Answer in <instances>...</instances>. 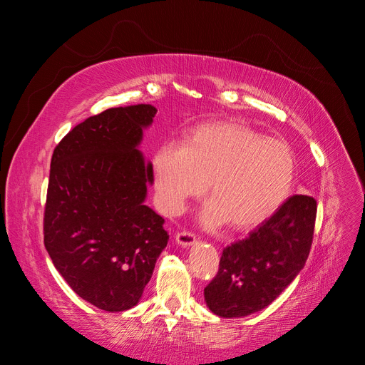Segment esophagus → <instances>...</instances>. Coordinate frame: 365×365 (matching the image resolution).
<instances>
[{
  "label": "esophagus",
  "instance_id": "obj_1",
  "mask_svg": "<svg viewBox=\"0 0 365 365\" xmlns=\"http://www.w3.org/2000/svg\"><path fill=\"white\" fill-rule=\"evenodd\" d=\"M175 240H176V244L181 247H190L195 244L196 236L193 233H190V231H181V233H176Z\"/></svg>",
  "mask_w": 365,
  "mask_h": 365
}]
</instances>
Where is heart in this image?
I'll use <instances>...</instances> for the list:
<instances>
[{"mask_svg":"<svg viewBox=\"0 0 365 365\" xmlns=\"http://www.w3.org/2000/svg\"><path fill=\"white\" fill-rule=\"evenodd\" d=\"M153 175L165 213L182 212L208 182L212 200L201 212V224L215 228L230 222L236 230H250L288 200L295 160L280 140L264 138L235 121H213L195 128L182 148L161 146L153 157Z\"/></svg>","mask_w":365,"mask_h":365,"instance_id":"b5f03b06","label":"heart"}]
</instances>
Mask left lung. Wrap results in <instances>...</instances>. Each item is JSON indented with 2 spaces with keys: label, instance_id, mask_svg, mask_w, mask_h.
Instances as JSON below:
<instances>
[{
  "label": "left lung",
  "instance_id": "obj_1",
  "mask_svg": "<svg viewBox=\"0 0 365 365\" xmlns=\"http://www.w3.org/2000/svg\"><path fill=\"white\" fill-rule=\"evenodd\" d=\"M315 217L314 197L294 195L245 239L224 248L216 277L204 289L210 311L239 318L269 306L303 269Z\"/></svg>",
  "mask_w": 365,
  "mask_h": 365
}]
</instances>
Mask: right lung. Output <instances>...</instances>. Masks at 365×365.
Segmentation results:
<instances>
[{"label":"right lung","instance_id":"right-lung-1","mask_svg":"<svg viewBox=\"0 0 365 365\" xmlns=\"http://www.w3.org/2000/svg\"><path fill=\"white\" fill-rule=\"evenodd\" d=\"M152 105L111 108L73 128L51 157L43 244L70 288L93 306L138 304L169 235L145 205L152 164L138 150Z\"/></svg>","mask_w":365,"mask_h":365}]
</instances>
